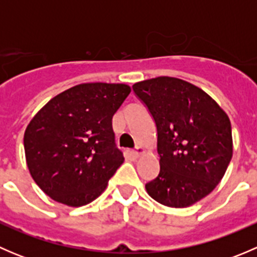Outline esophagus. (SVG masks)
<instances>
[{"mask_svg":"<svg viewBox=\"0 0 257 257\" xmlns=\"http://www.w3.org/2000/svg\"><path fill=\"white\" fill-rule=\"evenodd\" d=\"M144 152H145V150L143 149V148L137 147L136 150H133V153H132V154H133L134 158H139L142 154H144Z\"/></svg>","mask_w":257,"mask_h":257,"instance_id":"34e87169","label":"esophagus"}]
</instances>
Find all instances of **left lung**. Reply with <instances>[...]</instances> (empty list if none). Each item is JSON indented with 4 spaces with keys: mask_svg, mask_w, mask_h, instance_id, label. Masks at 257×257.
<instances>
[{
    "mask_svg": "<svg viewBox=\"0 0 257 257\" xmlns=\"http://www.w3.org/2000/svg\"><path fill=\"white\" fill-rule=\"evenodd\" d=\"M133 89L158 131L160 172L145 185L147 193L169 208L194 205L216 188L229 167V116L208 93L175 77L142 80Z\"/></svg>",
    "mask_w": 257,
    "mask_h": 257,
    "instance_id": "obj_1",
    "label": "left lung"
}]
</instances>
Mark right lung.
I'll return each mask as SVG.
<instances>
[{
    "instance_id": "1",
    "label": "right lung",
    "mask_w": 257,
    "mask_h": 257,
    "mask_svg": "<svg viewBox=\"0 0 257 257\" xmlns=\"http://www.w3.org/2000/svg\"><path fill=\"white\" fill-rule=\"evenodd\" d=\"M129 93L124 83H82L31 119L23 137L26 163L49 198L78 208L105 190L124 162L114 145L112 118Z\"/></svg>"
}]
</instances>
